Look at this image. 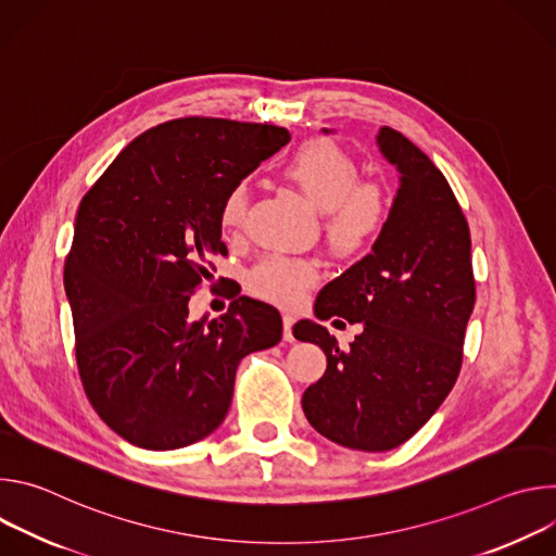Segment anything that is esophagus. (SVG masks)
I'll return each mask as SVG.
<instances>
[{
    "instance_id": "esophagus-1",
    "label": "esophagus",
    "mask_w": 556,
    "mask_h": 556,
    "mask_svg": "<svg viewBox=\"0 0 556 556\" xmlns=\"http://www.w3.org/2000/svg\"><path fill=\"white\" fill-rule=\"evenodd\" d=\"M292 326H294V316L292 314H283V341H288V343L294 341Z\"/></svg>"
}]
</instances>
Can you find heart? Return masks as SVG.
I'll use <instances>...</instances> for the list:
<instances>
[{"label": "heart", "mask_w": 556, "mask_h": 556, "mask_svg": "<svg viewBox=\"0 0 556 556\" xmlns=\"http://www.w3.org/2000/svg\"><path fill=\"white\" fill-rule=\"evenodd\" d=\"M283 174L296 189L324 211V226L330 244L339 253L367 249L384 230L391 198L382 185L361 182V167L354 157L332 140H309L301 144L283 165ZM249 211V189L237 182L219 206L224 230H237ZM319 277L314 262L270 255L249 275L251 290L277 305H299L307 288Z\"/></svg>", "instance_id": "heart-1"}]
</instances>
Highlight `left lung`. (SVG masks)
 I'll return each mask as SVG.
<instances>
[{"label":"left lung","mask_w":556,"mask_h":556,"mask_svg":"<svg viewBox=\"0 0 556 556\" xmlns=\"http://www.w3.org/2000/svg\"><path fill=\"white\" fill-rule=\"evenodd\" d=\"M376 144L399 172L387 226L371 253L314 301L316 319L343 316L363 332L341 350L319 324L292 328L328 358L326 374L303 391L307 422L369 453L401 446L444 403L475 305L470 232L446 178L401 131L380 127Z\"/></svg>","instance_id":"1"}]
</instances>
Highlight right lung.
Instances as JSON below:
<instances>
[{
	"label": "right lung",
	"mask_w": 556,
	"mask_h": 556,
	"mask_svg": "<svg viewBox=\"0 0 556 556\" xmlns=\"http://www.w3.org/2000/svg\"><path fill=\"white\" fill-rule=\"evenodd\" d=\"M286 127L178 118L131 140L76 213L63 286L76 363L101 420L134 446L174 451L226 418L240 361L281 341L279 312L237 296L219 319L189 299L224 255L219 206L277 153Z\"/></svg>",
	"instance_id": "1"
}]
</instances>
